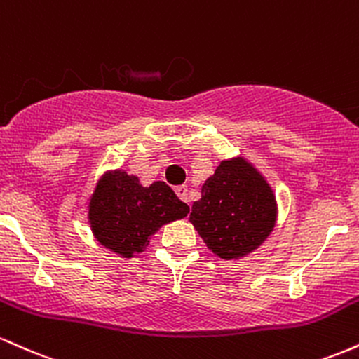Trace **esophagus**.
<instances>
[{
	"label": "esophagus",
	"mask_w": 359,
	"mask_h": 359,
	"mask_svg": "<svg viewBox=\"0 0 359 359\" xmlns=\"http://www.w3.org/2000/svg\"><path fill=\"white\" fill-rule=\"evenodd\" d=\"M175 194L184 201V203H189V196H187V185H177L175 187Z\"/></svg>",
	"instance_id": "1"
}]
</instances>
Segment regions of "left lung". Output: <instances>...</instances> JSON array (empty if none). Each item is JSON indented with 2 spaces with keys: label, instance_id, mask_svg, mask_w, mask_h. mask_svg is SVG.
<instances>
[{
  "label": "left lung",
  "instance_id": "left-lung-1",
  "mask_svg": "<svg viewBox=\"0 0 359 359\" xmlns=\"http://www.w3.org/2000/svg\"><path fill=\"white\" fill-rule=\"evenodd\" d=\"M271 185L243 156L222 160L201 189L189 221L222 259H240L265 243L277 222Z\"/></svg>",
  "mask_w": 359,
  "mask_h": 359
}]
</instances>
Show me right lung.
Segmentation results:
<instances>
[{
    "instance_id": "right-lung-1",
    "label": "right lung",
    "mask_w": 359,
    "mask_h": 359,
    "mask_svg": "<svg viewBox=\"0 0 359 359\" xmlns=\"http://www.w3.org/2000/svg\"><path fill=\"white\" fill-rule=\"evenodd\" d=\"M88 211L93 236L119 257L131 258L147 250L163 224L187 216L189 205L162 180L143 187L137 175L119 168L97 180Z\"/></svg>"
}]
</instances>
